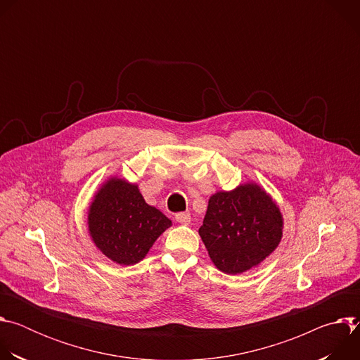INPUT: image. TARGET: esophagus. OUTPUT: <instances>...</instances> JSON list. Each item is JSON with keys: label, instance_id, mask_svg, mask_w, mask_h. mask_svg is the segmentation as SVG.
Here are the masks:
<instances>
[{"label": "esophagus", "instance_id": "obj_1", "mask_svg": "<svg viewBox=\"0 0 360 360\" xmlns=\"http://www.w3.org/2000/svg\"><path fill=\"white\" fill-rule=\"evenodd\" d=\"M175 221L182 224V225H188L191 222V214L188 212H181V214H176L175 215Z\"/></svg>", "mask_w": 360, "mask_h": 360}]
</instances>
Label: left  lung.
<instances>
[{
    "instance_id": "left-lung-1",
    "label": "left lung",
    "mask_w": 360,
    "mask_h": 360,
    "mask_svg": "<svg viewBox=\"0 0 360 360\" xmlns=\"http://www.w3.org/2000/svg\"><path fill=\"white\" fill-rule=\"evenodd\" d=\"M283 217L272 196L255 182L210 198L199 236L214 265L228 275L255 266L278 248Z\"/></svg>"
}]
</instances>
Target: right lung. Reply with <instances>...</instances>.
<instances>
[{
    "label": "right lung",
    "instance_id": "obj_1",
    "mask_svg": "<svg viewBox=\"0 0 360 360\" xmlns=\"http://www.w3.org/2000/svg\"><path fill=\"white\" fill-rule=\"evenodd\" d=\"M171 225V219L145 202L136 184L117 176L102 184L89 203V236L108 259L120 265L142 261Z\"/></svg>",
    "mask_w": 360,
    "mask_h": 360
}]
</instances>
